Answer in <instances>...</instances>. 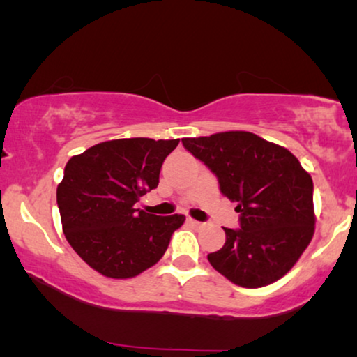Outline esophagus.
Segmentation results:
<instances>
[{
    "label": "esophagus",
    "mask_w": 357,
    "mask_h": 357,
    "mask_svg": "<svg viewBox=\"0 0 357 357\" xmlns=\"http://www.w3.org/2000/svg\"><path fill=\"white\" fill-rule=\"evenodd\" d=\"M187 221H188V224H192V226H193V227H197V229H202V227H204V222L195 221V219H192V218H188Z\"/></svg>",
    "instance_id": "esophagus-1"
}]
</instances>
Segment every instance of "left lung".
I'll list each match as a JSON object with an SVG mask.
<instances>
[{"instance_id":"1","label":"left lung","mask_w":357,"mask_h":357,"mask_svg":"<svg viewBox=\"0 0 357 357\" xmlns=\"http://www.w3.org/2000/svg\"><path fill=\"white\" fill-rule=\"evenodd\" d=\"M183 148L218 177L236 202L241 227L229 229L214 270L242 287L271 284L286 275L314 237V182L294 154L248 131L183 138Z\"/></svg>"}]
</instances>
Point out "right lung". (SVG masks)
<instances>
[{"instance_id":"right-lung-1","label":"right lung","mask_w":357,"mask_h":357,"mask_svg":"<svg viewBox=\"0 0 357 357\" xmlns=\"http://www.w3.org/2000/svg\"><path fill=\"white\" fill-rule=\"evenodd\" d=\"M178 139H112L68 160L56 188L63 232L77 255L100 275L138 276L167 250L183 214L155 216L136 209L159 183Z\"/></svg>"}]
</instances>
